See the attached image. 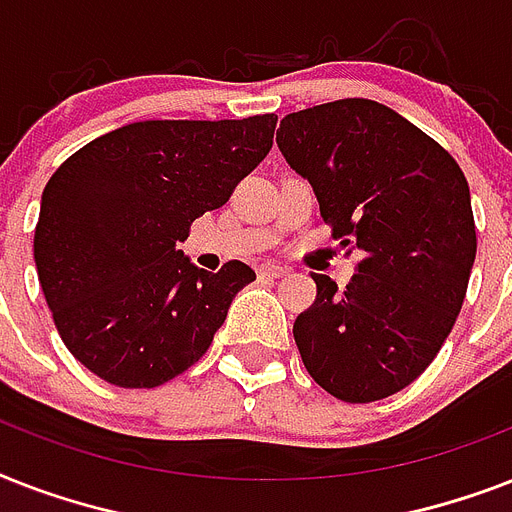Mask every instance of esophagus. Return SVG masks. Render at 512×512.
Returning a JSON list of instances; mask_svg holds the SVG:
<instances>
[{"label":"esophagus","instance_id":"1","mask_svg":"<svg viewBox=\"0 0 512 512\" xmlns=\"http://www.w3.org/2000/svg\"><path fill=\"white\" fill-rule=\"evenodd\" d=\"M257 276L260 279H281V276H287V268H281L276 263H265L257 268Z\"/></svg>","mask_w":512,"mask_h":512}]
</instances>
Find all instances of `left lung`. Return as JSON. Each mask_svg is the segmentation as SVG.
<instances>
[{
	"mask_svg": "<svg viewBox=\"0 0 512 512\" xmlns=\"http://www.w3.org/2000/svg\"><path fill=\"white\" fill-rule=\"evenodd\" d=\"M276 143L313 185L332 239L364 255L342 292L311 273L316 303L292 329L305 369L348 404L393 396L438 356L468 292V180L444 146L377 100L287 114Z\"/></svg>",
	"mask_w": 512,
	"mask_h": 512,
	"instance_id": "obj_1",
	"label": "left lung"
}]
</instances>
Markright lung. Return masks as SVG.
I'll list each match as a JSON object with an SVG mask.
<instances>
[{"label": "right lung", "mask_w": 512, "mask_h": 512, "mask_svg": "<svg viewBox=\"0 0 512 512\" xmlns=\"http://www.w3.org/2000/svg\"><path fill=\"white\" fill-rule=\"evenodd\" d=\"M276 119L127 124L47 180L36 273L60 340L100 380L156 388L207 353L255 271L228 260L209 273L175 244L268 156Z\"/></svg>", "instance_id": "obj_1"}]
</instances>
